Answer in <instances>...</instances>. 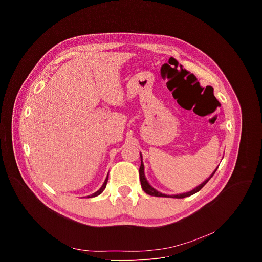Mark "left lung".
Listing matches in <instances>:
<instances>
[{"label":"left lung","mask_w":262,"mask_h":262,"mask_svg":"<svg viewBox=\"0 0 262 262\" xmlns=\"http://www.w3.org/2000/svg\"><path fill=\"white\" fill-rule=\"evenodd\" d=\"M140 157H141V166H140L139 174H140L141 186H142L143 191H144L146 194L150 195V196H155V197H171V198H178V199H180V198H185V197L192 196V195L196 194L197 192H199V191L203 188V186L207 183V181L213 176V174L215 173V171H216V169H217V168H216L208 178H206L201 184H199L198 186H196V188L193 189L192 191L186 192V193H182V194H177V195H172V196H170V195H166V194H163V193L159 192L158 190H156V189L154 188V186L150 185V183H149V182L147 181V179H146V177H145V173H144V164H143V161H142V155H141V154H140Z\"/></svg>","instance_id":"obj_1"}]
</instances>
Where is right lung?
<instances>
[{
	"mask_svg": "<svg viewBox=\"0 0 262 262\" xmlns=\"http://www.w3.org/2000/svg\"><path fill=\"white\" fill-rule=\"evenodd\" d=\"M107 178H108V176H106V178H105V180H104V182H103V184L101 185V188L97 191V192H95V193H93L92 195H89V196H87L88 198H92V197H96V196H98V195H100L102 192H103V190L105 189V186H106V182H107Z\"/></svg>",
	"mask_w": 262,
	"mask_h": 262,
	"instance_id": "right-lung-1",
	"label": "right lung"
}]
</instances>
